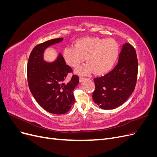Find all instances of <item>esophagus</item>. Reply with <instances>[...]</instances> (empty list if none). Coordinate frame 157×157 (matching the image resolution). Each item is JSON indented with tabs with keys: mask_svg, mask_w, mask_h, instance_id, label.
<instances>
[{
	"mask_svg": "<svg viewBox=\"0 0 157 157\" xmlns=\"http://www.w3.org/2000/svg\"><path fill=\"white\" fill-rule=\"evenodd\" d=\"M84 80V78H83V77H80V78H79V82H82Z\"/></svg>",
	"mask_w": 157,
	"mask_h": 157,
	"instance_id": "1",
	"label": "esophagus"
}]
</instances>
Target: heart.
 <instances>
[{"mask_svg":"<svg viewBox=\"0 0 157 157\" xmlns=\"http://www.w3.org/2000/svg\"><path fill=\"white\" fill-rule=\"evenodd\" d=\"M119 54V46L113 39L86 37L76 40L73 47H66L63 51V59L70 67H77L84 58L86 63L75 70L80 75H88L94 71L103 75L110 71Z\"/></svg>","mask_w":157,"mask_h":157,"instance_id":"obj_1","label":"heart"}]
</instances>
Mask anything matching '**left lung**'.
I'll use <instances>...</instances> for the list:
<instances>
[{"mask_svg": "<svg viewBox=\"0 0 157 157\" xmlns=\"http://www.w3.org/2000/svg\"><path fill=\"white\" fill-rule=\"evenodd\" d=\"M137 68L134 48L128 43L124 44L115 67L103 77L94 78V103L105 110L115 109L124 103L135 88Z\"/></svg>", "mask_w": 157, "mask_h": 157, "instance_id": "obj_1", "label": "left lung"}]
</instances>
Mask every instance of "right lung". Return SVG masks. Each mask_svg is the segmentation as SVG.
<instances>
[{"mask_svg":"<svg viewBox=\"0 0 157 157\" xmlns=\"http://www.w3.org/2000/svg\"><path fill=\"white\" fill-rule=\"evenodd\" d=\"M63 40L58 38L36 45L31 51L27 63V81L36 102L44 110L61 115L69 111L74 103L73 90L78 84V77L73 75L65 81L72 71L61 54L54 61H46L44 54L49 46Z\"/></svg>","mask_w":157,"mask_h":157,"instance_id":"add662e5","label":"right lung"}]
</instances>
